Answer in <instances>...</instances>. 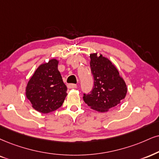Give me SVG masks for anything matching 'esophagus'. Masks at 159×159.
Segmentation results:
<instances>
[{
    "label": "esophagus",
    "mask_w": 159,
    "mask_h": 159,
    "mask_svg": "<svg viewBox=\"0 0 159 159\" xmlns=\"http://www.w3.org/2000/svg\"><path fill=\"white\" fill-rule=\"evenodd\" d=\"M76 87H77V85H76V84H68V89H76Z\"/></svg>",
    "instance_id": "34e87169"
}]
</instances>
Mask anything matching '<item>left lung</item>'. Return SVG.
<instances>
[{"instance_id":"left-lung-1","label":"left lung","mask_w":159,"mask_h":159,"mask_svg":"<svg viewBox=\"0 0 159 159\" xmlns=\"http://www.w3.org/2000/svg\"><path fill=\"white\" fill-rule=\"evenodd\" d=\"M90 57L94 84L90 93H84L83 100L92 109L105 112L125 99L127 86L118 70L108 59L102 54L97 57V54H91Z\"/></svg>"}]
</instances>
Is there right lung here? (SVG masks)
<instances>
[{
	"label": "right lung",
	"instance_id": "add662e5",
	"mask_svg": "<svg viewBox=\"0 0 159 159\" xmlns=\"http://www.w3.org/2000/svg\"><path fill=\"white\" fill-rule=\"evenodd\" d=\"M58 61L52 59L37 68L27 84V99L33 108L43 113L56 111L67 96V87L57 69Z\"/></svg>",
	"mask_w": 159,
	"mask_h": 159
}]
</instances>
